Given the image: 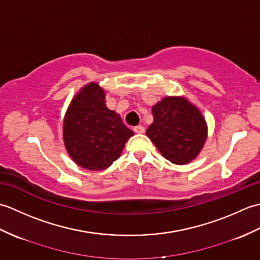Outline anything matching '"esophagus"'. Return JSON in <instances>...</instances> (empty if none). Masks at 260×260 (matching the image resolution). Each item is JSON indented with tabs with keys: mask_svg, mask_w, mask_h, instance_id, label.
Wrapping results in <instances>:
<instances>
[{
	"mask_svg": "<svg viewBox=\"0 0 260 260\" xmlns=\"http://www.w3.org/2000/svg\"><path fill=\"white\" fill-rule=\"evenodd\" d=\"M134 132H135V133H137V134H143L145 132V128L143 126L139 125V126H135L134 127Z\"/></svg>",
	"mask_w": 260,
	"mask_h": 260,
	"instance_id": "1",
	"label": "esophagus"
}]
</instances>
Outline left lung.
I'll return each instance as SVG.
<instances>
[{"mask_svg": "<svg viewBox=\"0 0 260 260\" xmlns=\"http://www.w3.org/2000/svg\"><path fill=\"white\" fill-rule=\"evenodd\" d=\"M152 113L154 121L146 135L157 150L174 164L191 162L207 139V124L202 114L180 97H165L153 106Z\"/></svg>", "mask_w": 260, "mask_h": 260, "instance_id": "obj_1", "label": "left lung"}]
</instances>
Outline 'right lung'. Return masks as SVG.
Segmentation results:
<instances>
[{
    "instance_id": "add662e5",
    "label": "right lung",
    "mask_w": 260,
    "mask_h": 260,
    "mask_svg": "<svg viewBox=\"0 0 260 260\" xmlns=\"http://www.w3.org/2000/svg\"><path fill=\"white\" fill-rule=\"evenodd\" d=\"M132 135L120 116L106 107L104 90L95 82L77 93L63 121L69 155L81 168L91 171L112 165Z\"/></svg>"
}]
</instances>
